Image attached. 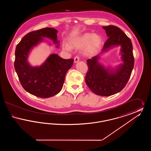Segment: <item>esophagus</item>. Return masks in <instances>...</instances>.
Masks as SVG:
<instances>
[{"instance_id":"34e87169","label":"esophagus","mask_w":151,"mask_h":151,"mask_svg":"<svg viewBox=\"0 0 151 151\" xmlns=\"http://www.w3.org/2000/svg\"><path fill=\"white\" fill-rule=\"evenodd\" d=\"M79 60H80V59H79V56H76L74 58V62H75V63L78 62L79 61Z\"/></svg>"}]
</instances>
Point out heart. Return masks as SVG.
Instances as JSON below:
<instances>
[{
    "label": "heart",
    "mask_w": 151,
    "mask_h": 151,
    "mask_svg": "<svg viewBox=\"0 0 151 151\" xmlns=\"http://www.w3.org/2000/svg\"><path fill=\"white\" fill-rule=\"evenodd\" d=\"M102 38L100 36L97 34L93 35L89 33H86L71 40L73 47L82 48L86 46L84 52L86 55L94 53L100 48ZM63 48L67 51H71L72 49L71 47L68 44H65Z\"/></svg>",
    "instance_id": "b5f03b06"
}]
</instances>
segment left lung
Returning <instances> with one entry per match:
<instances>
[{
  "mask_svg": "<svg viewBox=\"0 0 151 151\" xmlns=\"http://www.w3.org/2000/svg\"><path fill=\"white\" fill-rule=\"evenodd\" d=\"M108 36L101 54L113 47L121 46L120 54L123 63L115 68L105 67L99 62L100 54L87 60L88 70L86 83L94 93L110 96L121 91L127 83L134 65L132 45L131 40L119 28L109 25L102 27Z\"/></svg>",
  "mask_w": 151,
  "mask_h": 151,
  "instance_id": "obj_1",
  "label": "left lung"
}]
</instances>
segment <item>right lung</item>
<instances>
[{
    "mask_svg": "<svg viewBox=\"0 0 151 151\" xmlns=\"http://www.w3.org/2000/svg\"><path fill=\"white\" fill-rule=\"evenodd\" d=\"M57 33V30L51 28L30 32L16 47L14 69L20 82L27 92L38 97L49 98L58 93L66 73L73 65V59H65L56 54H50L40 66H32L28 61L32 50L43 42L44 38L52 40L59 48Z\"/></svg>",
    "mask_w": 151,
    "mask_h": 151,
    "instance_id": "add662e5",
    "label": "right lung"
}]
</instances>
